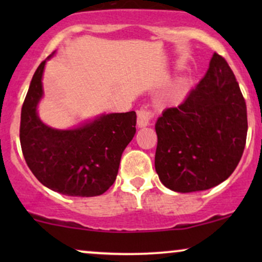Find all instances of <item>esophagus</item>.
Instances as JSON below:
<instances>
[{"label": "esophagus", "instance_id": "1", "mask_svg": "<svg viewBox=\"0 0 262 262\" xmlns=\"http://www.w3.org/2000/svg\"><path fill=\"white\" fill-rule=\"evenodd\" d=\"M154 117V113L150 110H146V108H141V110L138 111V118H137V124L139 128L146 127L149 125L150 121Z\"/></svg>", "mask_w": 262, "mask_h": 262}]
</instances>
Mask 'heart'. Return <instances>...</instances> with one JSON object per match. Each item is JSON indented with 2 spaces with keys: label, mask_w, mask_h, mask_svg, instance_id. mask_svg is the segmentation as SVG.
<instances>
[{
  "label": "heart",
  "mask_w": 262,
  "mask_h": 262,
  "mask_svg": "<svg viewBox=\"0 0 262 262\" xmlns=\"http://www.w3.org/2000/svg\"><path fill=\"white\" fill-rule=\"evenodd\" d=\"M180 95H181V91H176V92H173L172 95H171V98H177V97H179Z\"/></svg>",
  "instance_id": "b5f03b06"
}]
</instances>
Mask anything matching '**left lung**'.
Returning <instances> with one entry per match:
<instances>
[{"label":"left lung","instance_id":"obj_1","mask_svg":"<svg viewBox=\"0 0 262 262\" xmlns=\"http://www.w3.org/2000/svg\"><path fill=\"white\" fill-rule=\"evenodd\" d=\"M155 170L175 192L209 189L229 177L242 159L248 133L246 104L230 66L213 54L209 69L179 107L155 124Z\"/></svg>","mask_w":262,"mask_h":262}]
</instances>
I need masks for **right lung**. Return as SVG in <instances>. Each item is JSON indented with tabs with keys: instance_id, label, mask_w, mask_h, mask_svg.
<instances>
[{
	"instance_id": "add662e5",
	"label": "right lung",
	"mask_w": 262,
	"mask_h": 262,
	"mask_svg": "<svg viewBox=\"0 0 262 262\" xmlns=\"http://www.w3.org/2000/svg\"><path fill=\"white\" fill-rule=\"evenodd\" d=\"M44 66L45 60L33 75L20 112L19 139L27 165L53 191L66 196H100L116 181L123 151L137 130V114H102L68 130L48 127L37 113L43 97Z\"/></svg>"
}]
</instances>
